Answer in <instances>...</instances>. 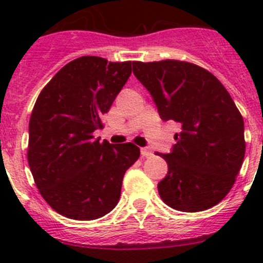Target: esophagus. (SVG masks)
Masks as SVG:
<instances>
[{"label":"esophagus","mask_w":263,"mask_h":263,"mask_svg":"<svg viewBox=\"0 0 263 263\" xmlns=\"http://www.w3.org/2000/svg\"><path fill=\"white\" fill-rule=\"evenodd\" d=\"M141 155L144 156V158H148V156L153 155V151L148 147H141Z\"/></svg>","instance_id":"obj_1"}]
</instances>
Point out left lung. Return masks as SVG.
<instances>
[{"label": "left lung", "instance_id": "1", "mask_svg": "<svg viewBox=\"0 0 263 263\" xmlns=\"http://www.w3.org/2000/svg\"><path fill=\"white\" fill-rule=\"evenodd\" d=\"M134 75L163 121L178 122L168 164L158 183L161 200L183 213L208 210L232 190L246 153L245 122L228 90L211 72L184 61L132 62Z\"/></svg>", "mask_w": 263, "mask_h": 263}]
</instances>
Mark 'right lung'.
<instances>
[{"instance_id":"add662e5","label":"right lung","mask_w":263,"mask_h":263,"mask_svg":"<svg viewBox=\"0 0 263 263\" xmlns=\"http://www.w3.org/2000/svg\"><path fill=\"white\" fill-rule=\"evenodd\" d=\"M131 76V62L84 55L61 68L36 99L29 122L28 163L36 187L58 214L95 220L116 208L136 145L95 140L102 116Z\"/></svg>"}]
</instances>
